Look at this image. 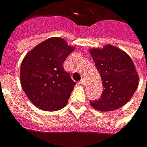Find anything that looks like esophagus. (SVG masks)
Masks as SVG:
<instances>
[{
  "label": "esophagus",
  "instance_id": "34e87169",
  "mask_svg": "<svg viewBox=\"0 0 147 147\" xmlns=\"http://www.w3.org/2000/svg\"><path fill=\"white\" fill-rule=\"evenodd\" d=\"M79 84H80L81 85H85V84H86V81H85L84 79H82V80L79 82Z\"/></svg>",
  "mask_w": 147,
  "mask_h": 147
}]
</instances>
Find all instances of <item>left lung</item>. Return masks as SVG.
Instances as JSON below:
<instances>
[{"mask_svg": "<svg viewBox=\"0 0 147 147\" xmlns=\"http://www.w3.org/2000/svg\"><path fill=\"white\" fill-rule=\"evenodd\" d=\"M90 53L102 78V96L90 105L99 111H112L124 106L139 85V76L131 57L122 50L108 45Z\"/></svg>", "mask_w": 147, "mask_h": 147, "instance_id": "8db88e82", "label": "left lung"}]
</instances>
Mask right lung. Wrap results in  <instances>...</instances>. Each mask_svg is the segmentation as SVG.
Returning a JSON list of instances; mask_svg holds the SVG:
<instances>
[{"label":"right lung","mask_w":147,"mask_h":147,"mask_svg":"<svg viewBox=\"0 0 147 147\" xmlns=\"http://www.w3.org/2000/svg\"><path fill=\"white\" fill-rule=\"evenodd\" d=\"M74 47L61 38H50L35 46L20 66V84L28 99L38 109L57 111L65 107L76 85L63 69Z\"/></svg>","instance_id":"obj_1"}]
</instances>
